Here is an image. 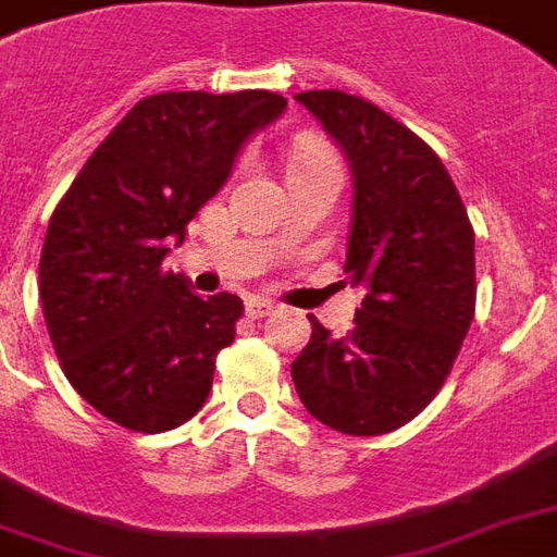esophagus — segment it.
<instances>
[{
	"label": "esophagus",
	"instance_id": "obj_1",
	"mask_svg": "<svg viewBox=\"0 0 557 557\" xmlns=\"http://www.w3.org/2000/svg\"><path fill=\"white\" fill-rule=\"evenodd\" d=\"M277 309V306L271 304L269 297H260V295H253L245 300V312L251 314V318H265V314H271Z\"/></svg>",
	"mask_w": 557,
	"mask_h": 557
}]
</instances>
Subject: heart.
<instances>
[{
    "instance_id": "1",
    "label": "heart",
    "mask_w": 557,
    "mask_h": 557,
    "mask_svg": "<svg viewBox=\"0 0 557 557\" xmlns=\"http://www.w3.org/2000/svg\"><path fill=\"white\" fill-rule=\"evenodd\" d=\"M318 156H330V152L321 150V147H304V150H300L295 156V161L297 159H318Z\"/></svg>"
}]
</instances>
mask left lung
Segmentation results:
<instances>
[{"label": "left lung", "instance_id": "1", "mask_svg": "<svg viewBox=\"0 0 557 557\" xmlns=\"http://www.w3.org/2000/svg\"><path fill=\"white\" fill-rule=\"evenodd\" d=\"M352 170L349 286L364 292L349 335L314 314L292 364L297 396L332 431L407 424L448 379L474 321V227L448 170L396 117L338 89L300 91Z\"/></svg>", "mask_w": 557, "mask_h": 557}]
</instances>
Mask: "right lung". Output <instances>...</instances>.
Listing matches in <instances>:
<instances>
[{"label":"right lung","mask_w":557,"mask_h":557,"mask_svg":"<svg viewBox=\"0 0 557 557\" xmlns=\"http://www.w3.org/2000/svg\"><path fill=\"white\" fill-rule=\"evenodd\" d=\"M286 112L274 91H164L135 103L48 222L39 297L65 379L98 413L161 433L205 405L243 300L201 297L164 271L253 135Z\"/></svg>","instance_id":"obj_1"}]
</instances>
